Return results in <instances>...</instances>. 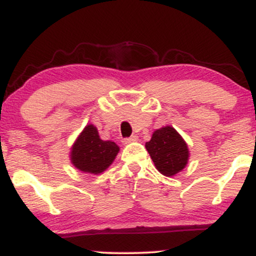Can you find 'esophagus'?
Listing matches in <instances>:
<instances>
[{"label":"esophagus","instance_id":"34e87169","mask_svg":"<svg viewBox=\"0 0 256 256\" xmlns=\"http://www.w3.org/2000/svg\"><path fill=\"white\" fill-rule=\"evenodd\" d=\"M137 140H138V136H131V137H128V138H125V140H122V142H124L125 144H128V143L137 142Z\"/></svg>","mask_w":256,"mask_h":256}]
</instances>
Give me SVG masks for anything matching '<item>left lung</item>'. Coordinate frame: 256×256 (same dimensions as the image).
Returning <instances> with one entry per match:
<instances>
[{"instance_id": "obj_1", "label": "left lung", "mask_w": 256, "mask_h": 256, "mask_svg": "<svg viewBox=\"0 0 256 256\" xmlns=\"http://www.w3.org/2000/svg\"><path fill=\"white\" fill-rule=\"evenodd\" d=\"M146 148L161 174L172 177L183 171L189 161V148L184 138L172 126L167 125L152 132Z\"/></svg>"}]
</instances>
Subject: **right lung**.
<instances>
[{"label": "right lung", "mask_w": 256, "mask_h": 256, "mask_svg": "<svg viewBox=\"0 0 256 256\" xmlns=\"http://www.w3.org/2000/svg\"><path fill=\"white\" fill-rule=\"evenodd\" d=\"M119 150L114 142L100 138L95 125L88 124L72 144L70 160L79 171L100 174L113 164Z\"/></svg>", "instance_id": "obj_1"}]
</instances>
